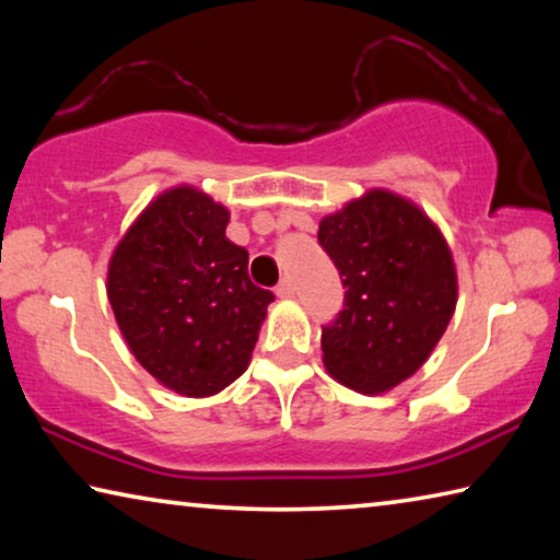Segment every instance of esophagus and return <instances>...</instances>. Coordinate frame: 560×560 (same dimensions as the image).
<instances>
[{"label":"esophagus","instance_id":"obj_1","mask_svg":"<svg viewBox=\"0 0 560 560\" xmlns=\"http://www.w3.org/2000/svg\"><path fill=\"white\" fill-rule=\"evenodd\" d=\"M293 293H296V283H293V279L291 277L281 279V283L277 287V296L279 299H291Z\"/></svg>","mask_w":560,"mask_h":560}]
</instances>
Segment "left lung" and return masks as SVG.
Listing matches in <instances>:
<instances>
[{
  "label": "left lung",
  "mask_w": 560,
  "mask_h": 560,
  "mask_svg": "<svg viewBox=\"0 0 560 560\" xmlns=\"http://www.w3.org/2000/svg\"><path fill=\"white\" fill-rule=\"evenodd\" d=\"M318 244L343 283L324 326L326 371L358 393H385L438 346L457 306V273L438 226L412 202L373 189L324 217Z\"/></svg>",
  "instance_id": "obj_1"
}]
</instances>
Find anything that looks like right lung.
<instances>
[{
	"label": "right lung",
	"instance_id": "add662e5",
	"mask_svg": "<svg viewBox=\"0 0 560 560\" xmlns=\"http://www.w3.org/2000/svg\"><path fill=\"white\" fill-rule=\"evenodd\" d=\"M230 212L200 189L160 195L122 236L108 299L132 355L187 397L220 393L249 365L273 293L226 240Z\"/></svg>",
	"mask_w": 560,
	"mask_h": 560
}]
</instances>
